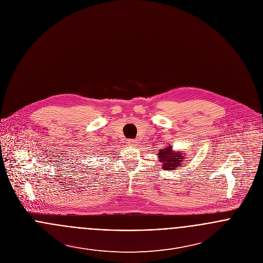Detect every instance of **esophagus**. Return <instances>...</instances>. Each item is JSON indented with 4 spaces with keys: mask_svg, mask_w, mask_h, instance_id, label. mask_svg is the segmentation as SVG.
<instances>
[{
    "mask_svg": "<svg viewBox=\"0 0 263 263\" xmlns=\"http://www.w3.org/2000/svg\"><path fill=\"white\" fill-rule=\"evenodd\" d=\"M137 140H128V142H127V144L129 145V146H135L136 144H137Z\"/></svg>",
    "mask_w": 263,
    "mask_h": 263,
    "instance_id": "1",
    "label": "esophagus"
}]
</instances>
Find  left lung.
Segmentation results:
<instances>
[{
  "instance_id": "8db88e82",
  "label": "left lung",
  "mask_w": 263,
  "mask_h": 263,
  "mask_svg": "<svg viewBox=\"0 0 263 263\" xmlns=\"http://www.w3.org/2000/svg\"><path fill=\"white\" fill-rule=\"evenodd\" d=\"M158 157L160 158V163H163V169L165 170H174L184 161V156H181L178 152H172V146L160 150Z\"/></svg>"
}]
</instances>
